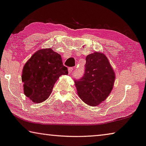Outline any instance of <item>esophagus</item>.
Masks as SVG:
<instances>
[{
    "label": "esophagus",
    "instance_id": "34e87169",
    "mask_svg": "<svg viewBox=\"0 0 146 146\" xmlns=\"http://www.w3.org/2000/svg\"><path fill=\"white\" fill-rule=\"evenodd\" d=\"M73 67H69V69H68L69 73L71 74V73L73 72Z\"/></svg>",
    "mask_w": 146,
    "mask_h": 146
}]
</instances>
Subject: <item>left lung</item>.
<instances>
[{"label": "left lung", "mask_w": 146, "mask_h": 146, "mask_svg": "<svg viewBox=\"0 0 146 146\" xmlns=\"http://www.w3.org/2000/svg\"><path fill=\"white\" fill-rule=\"evenodd\" d=\"M115 78L113 69L104 54H89L86 58L83 76L75 80L78 95L89 106L98 105L111 93Z\"/></svg>", "instance_id": "1"}]
</instances>
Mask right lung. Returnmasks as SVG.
Segmentation results:
<instances>
[{"label": "right lung", "instance_id": "add662e5", "mask_svg": "<svg viewBox=\"0 0 146 146\" xmlns=\"http://www.w3.org/2000/svg\"><path fill=\"white\" fill-rule=\"evenodd\" d=\"M67 74V67L63 65L59 54L51 48L39 50L23 67L21 79L24 94L35 103L44 102L60 76Z\"/></svg>", "mask_w": 146, "mask_h": 146}]
</instances>
